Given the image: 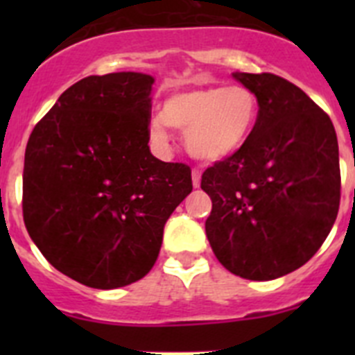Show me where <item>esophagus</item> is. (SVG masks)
I'll return each instance as SVG.
<instances>
[{"label": "esophagus", "instance_id": "1", "mask_svg": "<svg viewBox=\"0 0 355 355\" xmlns=\"http://www.w3.org/2000/svg\"><path fill=\"white\" fill-rule=\"evenodd\" d=\"M192 181H193V187H199L200 184V171L199 168H193L192 171Z\"/></svg>", "mask_w": 355, "mask_h": 355}]
</instances>
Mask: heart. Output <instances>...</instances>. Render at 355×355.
I'll list each match as a JSON object with an SVG mask.
<instances>
[{"instance_id": "1", "label": "heart", "mask_w": 355, "mask_h": 355, "mask_svg": "<svg viewBox=\"0 0 355 355\" xmlns=\"http://www.w3.org/2000/svg\"><path fill=\"white\" fill-rule=\"evenodd\" d=\"M259 99L245 85L199 87L174 92L162 114L149 122L150 139L168 142V126L184 130V146L200 162H220L234 155L256 128Z\"/></svg>"}]
</instances>
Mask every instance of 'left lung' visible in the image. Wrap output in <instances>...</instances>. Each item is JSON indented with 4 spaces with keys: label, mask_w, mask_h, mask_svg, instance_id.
Masks as SVG:
<instances>
[{
    "label": "left lung",
    "mask_w": 355,
    "mask_h": 355,
    "mask_svg": "<svg viewBox=\"0 0 355 355\" xmlns=\"http://www.w3.org/2000/svg\"><path fill=\"white\" fill-rule=\"evenodd\" d=\"M256 92L259 115L247 142L208 167L206 236L231 274L272 281L322 247L341 197L340 153L331 119L297 85L270 72L233 74Z\"/></svg>",
    "instance_id": "left-lung-1"
}]
</instances>
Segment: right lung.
<instances>
[{"instance_id": "1", "label": "right lung", "mask_w": 355, "mask_h": 355, "mask_svg": "<svg viewBox=\"0 0 355 355\" xmlns=\"http://www.w3.org/2000/svg\"><path fill=\"white\" fill-rule=\"evenodd\" d=\"M153 76L112 72L69 87L24 153L23 218L56 270L112 290L153 268L163 225L192 192V171L149 150Z\"/></svg>"}]
</instances>
